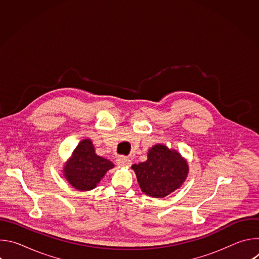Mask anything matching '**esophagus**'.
Masks as SVG:
<instances>
[{
    "label": "esophagus",
    "mask_w": 259,
    "mask_h": 259,
    "mask_svg": "<svg viewBox=\"0 0 259 259\" xmlns=\"http://www.w3.org/2000/svg\"><path fill=\"white\" fill-rule=\"evenodd\" d=\"M117 165L121 167H130L131 166V160L126 157H119L117 159Z\"/></svg>",
    "instance_id": "34e87169"
}]
</instances>
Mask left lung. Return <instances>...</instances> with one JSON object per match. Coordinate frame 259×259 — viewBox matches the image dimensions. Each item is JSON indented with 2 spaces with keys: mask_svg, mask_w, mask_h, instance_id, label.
I'll return each instance as SVG.
<instances>
[{
  "mask_svg": "<svg viewBox=\"0 0 259 259\" xmlns=\"http://www.w3.org/2000/svg\"><path fill=\"white\" fill-rule=\"evenodd\" d=\"M132 169L143 194L164 198L182 186L190 167L188 161L176 150L158 143L147 152V160L132 165Z\"/></svg>",
  "mask_w": 259,
  "mask_h": 259,
  "instance_id": "1",
  "label": "left lung"
}]
</instances>
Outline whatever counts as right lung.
<instances>
[{"mask_svg":"<svg viewBox=\"0 0 259 259\" xmlns=\"http://www.w3.org/2000/svg\"><path fill=\"white\" fill-rule=\"evenodd\" d=\"M115 165L109 160L97 156L91 139H83L63 166L66 181L78 191H91Z\"/></svg>","mask_w":259,"mask_h":259,"instance_id":"add662e5","label":"right lung"}]
</instances>
